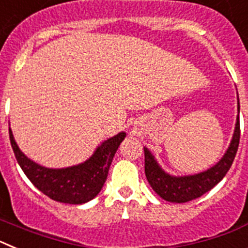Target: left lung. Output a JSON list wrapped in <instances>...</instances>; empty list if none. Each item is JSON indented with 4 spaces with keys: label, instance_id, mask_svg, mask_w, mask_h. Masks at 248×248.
Listing matches in <instances>:
<instances>
[{
    "label": "left lung",
    "instance_id": "obj_1",
    "mask_svg": "<svg viewBox=\"0 0 248 248\" xmlns=\"http://www.w3.org/2000/svg\"><path fill=\"white\" fill-rule=\"evenodd\" d=\"M237 109L240 114V102L237 98ZM240 144V115L236 119L235 130L229 149L218 163L202 172L185 176H174L164 171L154 155L148 148H144L145 155V175L149 184L160 198L169 202L183 203L202 196L222 180L231 168Z\"/></svg>",
    "mask_w": 248,
    "mask_h": 248
}]
</instances>
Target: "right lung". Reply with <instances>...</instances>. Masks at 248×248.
I'll return each instance as SVG.
<instances>
[{
    "mask_svg": "<svg viewBox=\"0 0 248 248\" xmlns=\"http://www.w3.org/2000/svg\"><path fill=\"white\" fill-rule=\"evenodd\" d=\"M125 135L124 131H120L103 141L84 163L68 168L50 169L26 156L19 150L10 129L11 145L17 163L31 183L52 200L72 205L88 202L99 194L108 176L111 160Z\"/></svg>",
    "mask_w": 248,
    "mask_h": 248,
    "instance_id": "obj_1",
    "label": "right lung"
}]
</instances>
